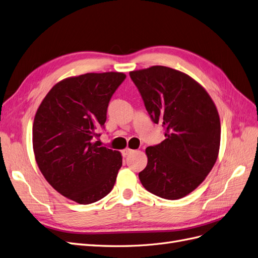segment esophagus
I'll use <instances>...</instances> for the list:
<instances>
[{
  "label": "esophagus",
  "instance_id": "esophagus-1",
  "mask_svg": "<svg viewBox=\"0 0 258 258\" xmlns=\"http://www.w3.org/2000/svg\"><path fill=\"white\" fill-rule=\"evenodd\" d=\"M133 151H134V150H132V149H130V148H125V149L122 151V154L125 157V156H127V154L132 153Z\"/></svg>",
  "mask_w": 258,
  "mask_h": 258
}]
</instances>
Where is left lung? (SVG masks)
<instances>
[{
	"label": "left lung",
	"mask_w": 258,
	"mask_h": 258,
	"mask_svg": "<svg viewBox=\"0 0 258 258\" xmlns=\"http://www.w3.org/2000/svg\"><path fill=\"white\" fill-rule=\"evenodd\" d=\"M154 123L165 139L146 148L148 163L138 174L149 192L167 200L186 197L214 166L220 145V121L204 87L183 72L164 66L131 71Z\"/></svg>",
	"instance_id": "1"
}]
</instances>
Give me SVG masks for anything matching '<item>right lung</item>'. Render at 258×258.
Listing matches in <instances>:
<instances>
[{"label": "right lung", "mask_w": 258, "mask_h": 258, "mask_svg": "<svg viewBox=\"0 0 258 258\" xmlns=\"http://www.w3.org/2000/svg\"><path fill=\"white\" fill-rule=\"evenodd\" d=\"M122 72L85 73L55 84L34 116L35 161L49 185L80 204H91L112 190L122 166L119 151L98 147L96 130L104 127Z\"/></svg>", "instance_id": "right-lung-1"}]
</instances>
